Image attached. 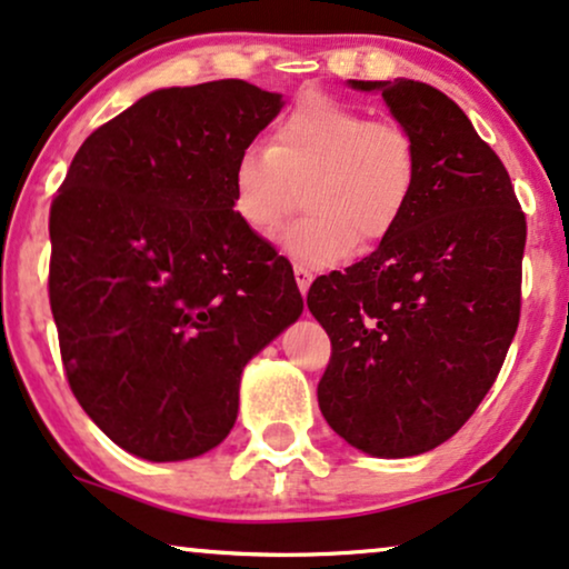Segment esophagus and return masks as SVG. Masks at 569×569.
I'll return each instance as SVG.
<instances>
[{"label": "esophagus", "mask_w": 569, "mask_h": 569, "mask_svg": "<svg viewBox=\"0 0 569 569\" xmlns=\"http://www.w3.org/2000/svg\"><path fill=\"white\" fill-rule=\"evenodd\" d=\"M296 282H298V287H300V292H308V287H311V282H313V271L308 269V266H303V263H296Z\"/></svg>", "instance_id": "obj_1"}]
</instances>
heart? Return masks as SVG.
<instances>
[{
	"label": "heart",
	"instance_id": "b5f03b06",
	"mask_svg": "<svg viewBox=\"0 0 569 569\" xmlns=\"http://www.w3.org/2000/svg\"><path fill=\"white\" fill-rule=\"evenodd\" d=\"M419 184L417 142L401 123L313 94L279 118L271 147L240 150L229 173L231 210L244 227L271 234L296 206L306 213L282 248L308 266H332L356 244L375 248L401 227Z\"/></svg>",
	"mask_w": 569,
	"mask_h": 569
}]
</instances>
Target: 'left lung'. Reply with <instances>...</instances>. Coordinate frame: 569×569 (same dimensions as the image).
<instances>
[{
    "instance_id": "1",
    "label": "left lung",
    "mask_w": 569,
    "mask_h": 569,
    "mask_svg": "<svg viewBox=\"0 0 569 569\" xmlns=\"http://www.w3.org/2000/svg\"><path fill=\"white\" fill-rule=\"evenodd\" d=\"M350 87L382 91L417 142L419 184L380 248L308 290L332 342L317 396L350 446L401 459L459 432L499 377L520 325L528 223L451 97L411 79Z\"/></svg>"
}]
</instances>
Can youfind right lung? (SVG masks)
Here are the masks:
<instances>
[{
  "label": "right lung",
  "mask_w": 569,
  "mask_h": 569,
  "mask_svg": "<svg viewBox=\"0 0 569 569\" xmlns=\"http://www.w3.org/2000/svg\"><path fill=\"white\" fill-rule=\"evenodd\" d=\"M282 104L240 79L158 89L83 139L54 194L62 367L123 451L219 446L244 363L303 311L290 261L231 210V163Z\"/></svg>",
  "instance_id": "1"
}]
</instances>
